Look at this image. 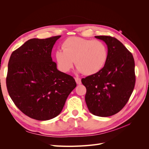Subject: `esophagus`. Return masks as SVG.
<instances>
[{"label": "esophagus", "mask_w": 149, "mask_h": 149, "mask_svg": "<svg viewBox=\"0 0 149 149\" xmlns=\"http://www.w3.org/2000/svg\"><path fill=\"white\" fill-rule=\"evenodd\" d=\"M75 81L78 84H80L81 83V79L79 78H75Z\"/></svg>", "instance_id": "obj_1"}]
</instances>
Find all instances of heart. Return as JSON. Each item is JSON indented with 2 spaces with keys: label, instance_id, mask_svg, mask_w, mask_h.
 <instances>
[{
  "label": "heart",
  "instance_id": "heart-1",
  "mask_svg": "<svg viewBox=\"0 0 149 149\" xmlns=\"http://www.w3.org/2000/svg\"><path fill=\"white\" fill-rule=\"evenodd\" d=\"M58 49L55 57L59 69L64 73L73 67L74 60L78 71L86 75L100 71L107 61L108 52L106 45L100 40L78 37L68 38Z\"/></svg>",
  "mask_w": 149,
  "mask_h": 149
}]
</instances>
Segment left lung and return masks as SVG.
I'll return each mask as SVG.
<instances>
[{"label":"left lung","mask_w":149,"mask_h":149,"mask_svg":"<svg viewBox=\"0 0 149 149\" xmlns=\"http://www.w3.org/2000/svg\"><path fill=\"white\" fill-rule=\"evenodd\" d=\"M107 46V61L97 73L83 78L85 101L89 112L100 117L119 112L131 96L136 83L133 56L124 45L110 36H95Z\"/></svg>","instance_id":"left-lung-1"}]
</instances>
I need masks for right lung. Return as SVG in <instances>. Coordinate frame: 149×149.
I'll list each match as a JSON object with an SVG mask.
<instances>
[{
    "label": "right lung",
    "mask_w": 149,
    "mask_h": 149,
    "mask_svg": "<svg viewBox=\"0 0 149 149\" xmlns=\"http://www.w3.org/2000/svg\"><path fill=\"white\" fill-rule=\"evenodd\" d=\"M60 37L29 40L12 52L8 61L9 96L24 114L38 120L59 115L76 86L74 79L58 70L52 61V48Z\"/></svg>",
    "instance_id": "add662e5"
}]
</instances>
